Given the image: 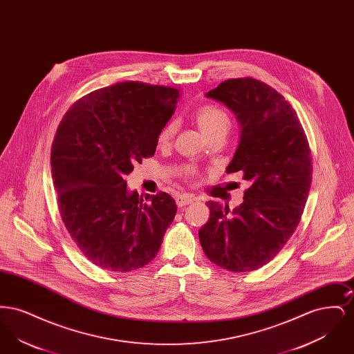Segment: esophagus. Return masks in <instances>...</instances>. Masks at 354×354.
<instances>
[{
    "label": "esophagus",
    "mask_w": 354,
    "mask_h": 354,
    "mask_svg": "<svg viewBox=\"0 0 354 354\" xmlns=\"http://www.w3.org/2000/svg\"><path fill=\"white\" fill-rule=\"evenodd\" d=\"M175 201H176L178 207H185V205H188V204L195 202V196L188 195V194H180V195H176Z\"/></svg>",
    "instance_id": "esophagus-1"
}]
</instances>
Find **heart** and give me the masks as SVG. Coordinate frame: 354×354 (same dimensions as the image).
<instances>
[{
    "instance_id": "1",
    "label": "heart",
    "mask_w": 354,
    "mask_h": 354,
    "mask_svg": "<svg viewBox=\"0 0 354 354\" xmlns=\"http://www.w3.org/2000/svg\"><path fill=\"white\" fill-rule=\"evenodd\" d=\"M194 119L203 134L207 136V139L214 135L227 134L231 124L228 114L218 104H204L202 107H199L194 114ZM174 131H175L174 123L169 122L167 124H165L158 135L159 146L169 145V140L172 139ZM185 174L188 176H194L196 174V169L189 167L185 169Z\"/></svg>"
}]
</instances>
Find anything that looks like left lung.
<instances>
[{
  "label": "left lung",
  "instance_id": "1",
  "mask_svg": "<svg viewBox=\"0 0 354 354\" xmlns=\"http://www.w3.org/2000/svg\"><path fill=\"white\" fill-rule=\"evenodd\" d=\"M205 95L235 114L240 142L227 172L241 171L251 185L231 214L228 205L207 202L203 251L224 270H259L284 248L301 220L313 169L308 139L286 98L254 78L227 80Z\"/></svg>",
  "mask_w": 354,
  "mask_h": 354
}]
</instances>
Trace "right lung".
Wrapping results in <instances>:
<instances>
[{"label":"right lung","mask_w":354,"mask_h":354,"mask_svg":"<svg viewBox=\"0 0 354 354\" xmlns=\"http://www.w3.org/2000/svg\"><path fill=\"white\" fill-rule=\"evenodd\" d=\"M179 97L169 86L120 82L78 100L57 129L50 162L59 214L80 251L102 270L147 266L175 218L169 194L139 196L124 176L155 153Z\"/></svg>","instance_id":"add662e5"}]
</instances>
